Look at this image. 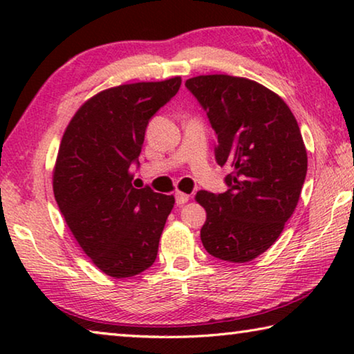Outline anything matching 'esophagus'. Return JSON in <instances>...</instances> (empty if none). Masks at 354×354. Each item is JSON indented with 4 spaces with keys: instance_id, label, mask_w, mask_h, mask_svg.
I'll use <instances>...</instances> for the list:
<instances>
[{
    "instance_id": "esophagus-1",
    "label": "esophagus",
    "mask_w": 354,
    "mask_h": 354,
    "mask_svg": "<svg viewBox=\"0 0 354 354\" xmlns=\"http://www.w3.org/2000/svg\"><path fill=\"white\" fill-rule=\"evenodd\" d=\"M188 199H189V194L182 193V192H177V193H176V203H177V206H183V204L188 203Z\"/></svg>"
}]
</instances>
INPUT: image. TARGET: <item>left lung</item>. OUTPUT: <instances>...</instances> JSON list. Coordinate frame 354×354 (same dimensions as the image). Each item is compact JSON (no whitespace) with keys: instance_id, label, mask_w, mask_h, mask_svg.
<instances>
[{"instance_id":"left-lung-1","label":"left lung","mask_w":354,"mask_h":354,"mask_svg":"<svg viewBox=\"0 0 354 354\" xmlns=\"http://www.w3.org/2000/svg\"><path fill=\"white\" fill-rule=\"evenodd\" d=\"M215 131V161L228 166L225 193L198 192L206 209L201 241L209 254L244 263L263 254L295 211L306 150L286 102L255 81L228 75L187 80Z\"/></svg>"}]
</instances>
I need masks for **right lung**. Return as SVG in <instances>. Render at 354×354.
<instances>
[{
  "label": "right lung",
  "instance_id": "obj_1",
  "mask_svg": "<svg viewBox=\"0 0 354 354\" xmlns=\"http://www.w3.org/2000/svg\"><path fill=\"white\" fill-rule=\"evenodd\" d=\"M182 78L102 91L66 127L54 171V196L68 228L97 268L129 278L155 263L174 196L132 187L148 122Z\"/></svg>",
  "mask_w": 354,
  "mask_h": 354
}]
</instances>
